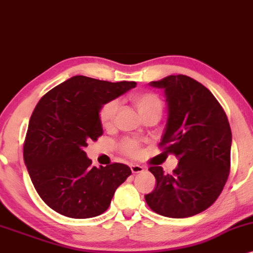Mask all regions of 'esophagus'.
I'll list each match as a JSON object with an SVG mask.
<instances>
[{
	"label": "esophagus",
	"instance_id": "obj_1",
	"mask_svg": "<svg viewBox=\"0 0 253 253\" xmlns=\"http://www.w3.org/2000/svg\"><path fill=\"white\" fill-rule=\"evenodd\" d=\"M130 169H131L132 173H141L144 171V167H142L141 165L137 164H131L130 165Z\"/></svg>",
	"mask_w": 253,
	"mask_h": 253
}]
</instances>
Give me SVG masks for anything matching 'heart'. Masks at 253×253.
<instances>
[{"mask_svg":"<svg viewBox=\"0 0 253 253\" xmlns=\"http://www.w3.org/2000/svg\"><path fill=\"white\" fill-rule=\"evenodd\" d=\"M131 101L142 118L150 115V113H161V111H163L161 99L159 98L158 94L153 92L136 93L131 96ZM117 110V100H109L101 105L98 113L101 126L104 127L112 126ZM119 149L122 150V153H124L130 158H138L142 154L141 144L137 141L132 140V138H126V140L122 141L121 144H119Z\"/></svg>","mask_w":253,"mask_h":253,"instance_id":"heart-1","label":"heart"}]
</instances>
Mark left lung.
Listing matches in <instances>:
<instances>
[{
	"label": "left lung",
	"mask_w": 253,
	"mask_h": 253,
	"mask_svg": "<svg viewBox=\"0 0 253 253\" xmlns=\"http://www.w3.org/2000/svg\"><path fill=\"white\" fill-rule=\"evenodd\" d=\"M165 89L169 121L160 147L179 160L173 174L150 166L157 186L144 196L149 208L167 217L194 216L222 192L231 171L232 131L222 106L202 84L186 75L150 82Z\"/></svg>",
	"instance_id": "obj_1"
}]
</instances>
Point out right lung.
<instances>
[{"label": "right lung", "mask_w": 253, "mask_h": 253, "mask_svg": "<svg viewBox=\"0 0 253 253\" xmlns=\"http://www.w3.org/2000/svg\"><path fill=\"white\" fill-rule=\"evenodd\" d=\"M136 82H109L76 75L42 96L31 116L24 160L33 186L51 209L88 218L107 211L116 189L131 174L124 164L100 169L84 152L103 135L99 109Z\"/></svg>", "instance_id": "1"}]
</instances>
